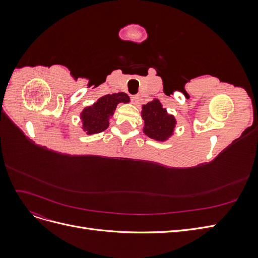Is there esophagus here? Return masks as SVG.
I'll return each mask as SVG.
<instances>
[{
	"label": "esophagus",
	"instance_id": "1",
	"mask_svg": "<svg viewBox=\"0 0 258 258\" xmlns=\"http://www.w3.org/2000/svg\"><path fill=\"white\" fill-rule=\"evenodd\" d=\"M130 98H131V101L134 103H138L139 102V96L138 95H132Z\"/></svg>",
	"mask_w": 258,
	"mask_h": 258
}]
</instances>
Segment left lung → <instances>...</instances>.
I'll return each instance as SVG.
<instances>
[{"label": "left lung", "instance_id": "obj_1", "mask_svg": "<svg viewBox=\"0 0 258 258\" xmlns=\"http://www.w3.org/2000/svg\"><path fill=\"white\" fill-rule=\"evenodd\" d=\"M144 120V134L156 141H166L172 136L175 127V118L169 115L159 100L155 99L142 107Z\"/></svg>", "mask_w": 258, "mask_h": 258}]
</instances>
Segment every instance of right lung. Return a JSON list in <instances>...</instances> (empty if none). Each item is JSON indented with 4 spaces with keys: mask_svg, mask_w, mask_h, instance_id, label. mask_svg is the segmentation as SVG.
Wrapping results in <instances>:
<instances>
[{
    "mask_svg": "<svg viewBox=\"0 0 258 258\" xmlns=\"http://www.w3.org/2000/svg\"><path fill=\"white\" fill-rule=\"evenodd\" d=\"M129 101L127 93L117 92L101 97L93 105L85 107L81 114L84 131L87 132V135L104 131L108 127V120L113 116L117 104L128 103Z\"/></svg>",
    "mask_w": 258,
    "mask_h": 258,
    "instance_id": "add662e5",
    "label": "right lung"
}]
</instances>
